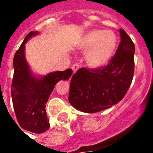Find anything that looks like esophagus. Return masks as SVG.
Returning a JSON list of instances; mask_svg holds the SVG:
<instances>
[{
  "mask_svg": "<svg viewBox=\"0 0 153 153\" xmlns=\"http://www.w3.org/2000/svg\"><path fill=\"white\" fill-rule=\"evenodd\" d=\"M79 65L78 64H74L73 65H72V67H71V69L73 70L74 73L77 72V70H79Z\"/></svg>",
  "mask_w": 153,
  "mask_h": 153,
  "instance_id": "1",
  "label": "esophagus"
}]
</instances>
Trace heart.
Returning <instances> with one entry per match:
<instances>
[{
    "label": "heart",
    "mask_w": 153,
    "mask_h": 153,
    "mask_svg": "<svg viewBox=\"0 0 153 153\" xmlns=\"http://www.w3.org/2000/svg\"><path fill=\"white\" fill-rule=\"evenodd\" d=\"M118 39L111 30L93 29L83 35L79 47L87 51L85 60L88 65L94 69L106 66L114 56Z\"/></svg>",
    "instance_id": "heart-1"
}]
</instances>
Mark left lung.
Here are the masks:
<instances>
[{"label": "left lung", "instance_id": "8db88e82", "mask_svg": "<svg viewBox=\"0 0 153 153\" xmlns=\"http://www.w3.org/2000/svg\"><path fill=\"white\" fill-rule=\"evenodd\" d=\"M115 55L102 69L81 68L71 79L69 102L80 111L96 113L117 104L130 87L134 72V44L123 29Z\"/></svg>", "mask_w": 153, "mask_h": 153}]
</instances>
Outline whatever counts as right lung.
Returning <instances> with one entry per match:
<instances>
[{
    "label": "right lung",
    "instance_id": "obj_1",
    "mask_svg": "<svg viewBox=\"0 0 153 153\" xmlns=\"http://www.w3.org/2000/svg\"><path fill=\"white\" fill-rule=\"evenodd\" d=\"M39 34L32 31L25 37L14 57V77L11 96L16 118L22 128L35 134H42L50 127L46 113V103L60 80H68L73 70L55 71L46 75L33 74L25 58V44Z\"/></svg>",
    "mask_w": 153,
    "mask_h": 153
}]
</instances>
